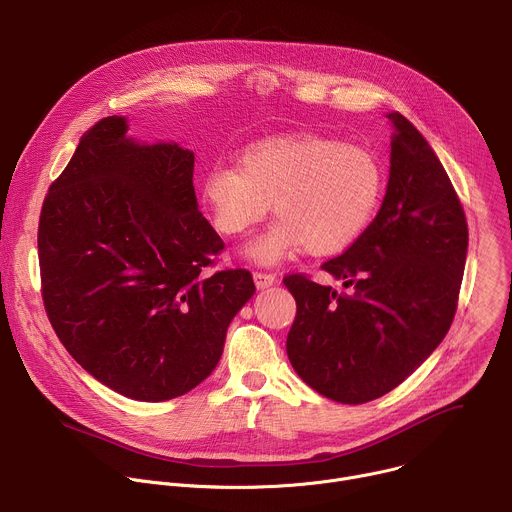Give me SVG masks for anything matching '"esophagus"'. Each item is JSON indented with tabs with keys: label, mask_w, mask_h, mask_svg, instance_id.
Masks as SVG:
<instances>
[{
	"label": "esophagus",
	"mask_w": 512,
	"mask_h": 512,
	"mask_svg": "<svg viewBox=\"0 0 512 512\" xmlns=\"http://www.w3.org/2000/svg\"><path fill=\"white\" fill-rule=\"evenodd\" d=\"M253 279H255L257 289H267L277 281V275L275 273H265V271H255Z\"/></svg>",
	"instance_id": "34e87169"
}]
</instances>
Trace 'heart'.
I'll use <instances>...</instances> for the list:
<instances>
[{"label": "heart", "instance_id": "heart-1", "mask_svg": "<svg viewBox=\"0 0 512 512\" xmlns=\"http://www.w3.org/2000/svg\"><path fill=\"white\" fill-rule=\"evenodd\" d=\"M383 188V168L362 145L289 133L247 145L237 168H208L200 196L214 229L229 237L261 223L273 204L277 218L245 249L253 263L271 267L306 249H348L371 225Z\"/></svg>", "mask_w": 512, "mask_h": 512}]
</instances>
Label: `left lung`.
<instances>
[{"label":"left lung","instance_id":"1","mask_svg":"<svg viewBox=\"0 0 512 512\" xmlns=\"http://www.w3.org/2000/svg\"><path fill=\"white\" fill-rule=\"evenodd\" d=\"M391 168L375 221L322 269L338 294L289 275L296 320L287 356L300 379L348 405L373 401L401 385L446 338L468 255V225L458 194L431 145L393 111Z\"/></svg>","mask_w":512,"mask_h":512}]
</instances>
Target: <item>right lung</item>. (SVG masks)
<instances>
[{
    "label": "right lung",
    "instance_id": "add662e5",
    "mask_svg": "<svg viewBox=\"0 0 512 512\" xmlns=\"http://www.w3.org/2000/svg\"><path fill=\"white\" fill-rule=\"evenodd\" d=\"M101 119L50 186L38 227L42 298L81 367L135 401L200 385L253 298L249 271L204 275L225 243L200 214L194 152Z\"/></svg>",
    "mask_w": 512,
    "mask_h": 512
}]
</instances>
